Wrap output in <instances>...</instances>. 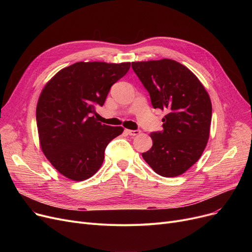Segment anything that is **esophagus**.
Masks as SVG:
<instances>
[{
    "label": "esophagus",
    "mask_w": 252,
    "mask_h": 252,
    "mask_svg": "<svg viewBox=\"0 0 252 252\" xmlns=\"http://www.w3.org/2000/svg\"><path fill=\"white\" fill-rule=\"evenodd\" d=\"M126 134L129 135V136H137L141 133L140 129H126Z\"/></svg>",
    "instance_id": "34e87169"
}]
</instances>
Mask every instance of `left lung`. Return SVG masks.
<instances>
[{"instance_id":"obj_1","label":"left lung","mask_w":252,"mask_h":252,"mask_svg":"<svg viewBox=\"0 0 252 252\" xmlns=\"http://www.w3.org/2000/svg\"><path fill=\"white\" fill-rule=\"evenodd\" d=\"M131 68L150 95L153 108L165 110L162 130L142 156L161 177H177L199 159L209 137L210 98L196 75L181 63L162 59L133 62Z\"/></svg>"}]
</instances>
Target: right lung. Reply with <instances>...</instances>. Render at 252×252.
Listing matches in <instances>:
<instances>
[{"label":"right lung","mask_w":252,"mask_h":252,"mask_svg":"<svg viewBox=\"0 0 252 252\" xmlns=\"http://www.w3.org/2000/svg\"><path fill=\"white\" fill-rule=\"evenodd\" d=\"M129 62H77L46 85L36 106L41 147L60 174L84 181L97 173L107 145L124 128L98 123L94 115L110 88L128 71Z\"/></svg>","instance_id":"add662e5"}]
</instances>
